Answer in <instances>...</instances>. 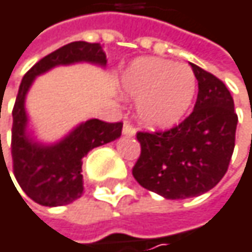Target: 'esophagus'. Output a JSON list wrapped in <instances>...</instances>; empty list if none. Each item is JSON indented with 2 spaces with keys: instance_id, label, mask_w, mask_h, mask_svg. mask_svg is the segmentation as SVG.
<instances>
[{
  "instance_id": "1",
  "label": "esophagus",
  "mask_w": 252,
  "mask_h": 252,
  "mask_svg": "<svg viewBox=\"0 0 252 252\" xmlns=\"http://www.w3.org/2000/svg\"><path fill=\"white\" fill-rule=\"evenodd\" d=\"M123 134H124V135H128V137H132V135L135 134V128H134V126H132L129 121H124Z\"/></svg>"
}]
</instances>
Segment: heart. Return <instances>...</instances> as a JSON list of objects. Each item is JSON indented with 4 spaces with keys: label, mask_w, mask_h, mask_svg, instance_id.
<instances>
[{
    "label": "heart",
    "mask_w": 252,
    "mask_h": 252,
    "mask_svg": "<svg viewBox=\"0 0 252 252\" xmlns=\"http://www.w3.org/2000/svg\"><path fill=\"white\" fill-rule=\"evenodd\" d=\"M128 96L140 99L138 115L150 126H169L188 111L197 87L192 70L159 58H137L123 77Z\"/></svg>",
    "instance_id": "heart-1"
}]
</instances>
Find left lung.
I'll return each mask as SVG.
<instances>
[{
	"instance_id": "left-lung-1",
	"label": "left lung",
	"mask_w": 252,
	"mask_h": 252,
	"mask_svg": "<svg viewBox=\"0 0 252 252\" xmlns=\"http://www.w3.org/2000/svg\"><path fill=\"white\" fill-rule=\"evenodd\" d=\"M198 81L194 111L165 131H138L135 181L169 200L197 197L225 176L235 147L238 115L225 83L191 64Z\"/></svg>"
}]
</instances>
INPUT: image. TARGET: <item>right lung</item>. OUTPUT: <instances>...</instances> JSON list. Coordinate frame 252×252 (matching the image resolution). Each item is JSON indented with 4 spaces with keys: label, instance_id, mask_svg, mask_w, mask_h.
Instances as JSON below:
<instances>
[{
    "label": "right lung",
    "instance_id": "right-lung-1",
    "mask_svg": "<svg viewBox=\"0 0 252 252\" xmlns=\"http://www.w3.org/2000/svg\"><path fill=\"white\" fill-rule=\"evenodd\" d=\"M78 61L105 65L106 55L100 43L71 42L61 46L43 57L26 73L13 108V172L26 195L40 206H65L80 198L83 194L81 159L92 149L118 138L123 131V123L90 120L77 126L55 146H40L27 138L25 97L32 81L55 65Z\"/></svg>",
    "mask_w": 252,
    "mask_h": 252
}]
</instances>
